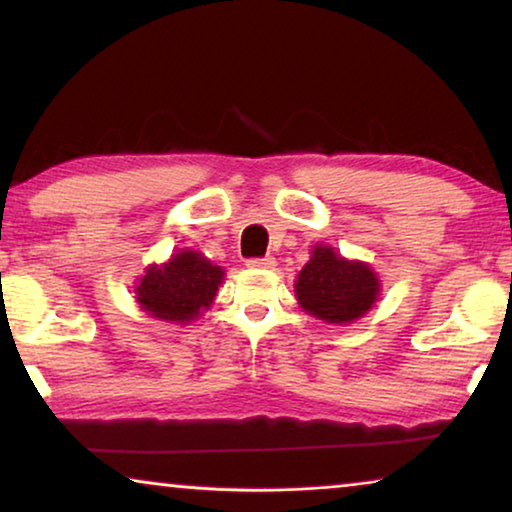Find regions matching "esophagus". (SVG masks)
<instances>
[{
	"mask_svg": "<svg viewBox=\"0 0 512 512\" xmlns=\"http://www.w3.org/2000/svg\"><path fill=\"white\" fill-rule=\"evenodd\" d=\"M277 261H274L272 256H265V258H249L247 261V268L251 270H272Z\"/></svg>",
	"mask_w": 512,
	"mask_h": 512,
	"instance_id": "1",
	"label": "esophagus"
}]
</instances>
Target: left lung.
Instances as JSON below:
<instances>
[{
  "mask_svg": "<svg viewBox=\"0 0 512 512\" xmlns=\"http://www.w3.org/2000/svg\"><path fill=\"white\" fill-rule=\"evenodd\" d=\"M381 284L367 263L346 261L332 247L318 244L295 281L302 309L325 323H353L379 298Z\"/></svg>",
  "mask_w": 512,
  "mask_h": 512,
  "instance_id": "obj_1",
  "label": "left lung"
}]
</instances>
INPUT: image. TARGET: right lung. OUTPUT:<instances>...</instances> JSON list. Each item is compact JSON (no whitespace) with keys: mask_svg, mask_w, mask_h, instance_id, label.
Returning <instances> with one entry per match:
<instances>
[{"mask_svg":"<svg viewBox=\"0 0 512 512\" xmlns=\"http://www.w3.org/2000/svg\"><path fill=\"white\" fill-rule=\"evenodd\" d=\"M224 270L203 254L184 249L164 265H150L136 288V302L159 321L189 323L212 305Z\"/></svg>","mask_w":512,"mask_h":512,"instance_id":"add662e5","label":"right lung"}]
</instances>
